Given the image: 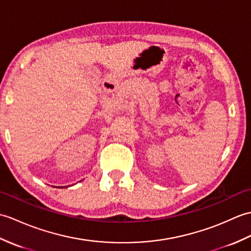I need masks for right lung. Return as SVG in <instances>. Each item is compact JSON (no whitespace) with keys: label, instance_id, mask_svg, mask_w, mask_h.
Segmentation results:
<instances>
[{"label":"right lung","instance_id":"add662e5","mask_svg":"<svg viewBox=\"0 0 251 251\" xmlns=\"http://www.w3.org/2000/svg\"><path fill=\"white\" fill-rule=\"evenodd\" d=\"M61 188H65V187H61Z\"/></svg>","mask_w":251,"mask_h":251}]
</instances>
